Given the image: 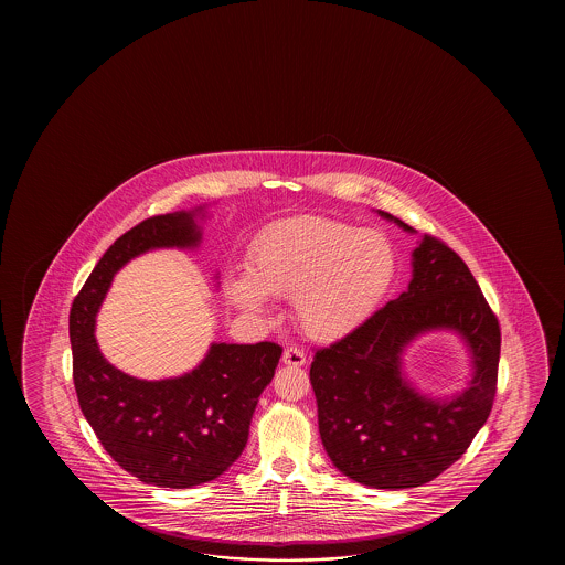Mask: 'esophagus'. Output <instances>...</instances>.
Returning <instances> with one entry per match:
<instances>
[{"mask_svg":"<svg viewBox=\"0 0 565 565\" xmlns=\"http://www.w3.org/2000/svg\"><path fill=\"white\" fill-rule=\"evenodd\" d=\"M282 363L285 365H292V367H300V365H305L307 363V358H305V353L297 348H288L285 349V353H282Z\"/></svg>","mask_w":565,"mask_h":565,"instance_id":"esophagus-1","label":"esophagus"}]
</instances>
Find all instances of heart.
Listing matches in <instances>:
<instances>
[{"instance_id":"b5f03b06","label":"heart","mask_w":565,"mask_h":565,"mask_svg":"<svg viewBox=\"0 0 565 565\" xmlns=\"http://www.w3.org/2000/svg\"><path fill=\"white\" fill-rule=\"evenodd\" d=\"M396 270V248L384 232L355 230L333 217L299 216L254 244L248 277H228L226 297L248 315L268 312L266 295L295 299L302 333L335 343L377 311Z\"/></svg>"}]
</instances>
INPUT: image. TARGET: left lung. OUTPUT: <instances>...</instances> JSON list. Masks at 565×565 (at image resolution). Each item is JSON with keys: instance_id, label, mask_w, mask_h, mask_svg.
I'll return each mask as SVG.
<instances>
[{"instance_id": "8db88e82", "label": "left lung", "mask_w": 565, "mask_h": 565, "mask_svg": "<svg viewBox=\"0 0 565 565\" xmlns=\"http://www.w3.org/2000/svg\"><path fill=\"white\" fill-rule=\"evenodd\" d=\"M377 214L416 234L399 217ZM434 330L455 332L470 353V382L452 397L424 395L403 372L405 349ZM499 353V321L469 266L424 234L412 253L408 288L312 360L319 433L331 462L372 489H412L436 479L489 418Z\"/></svg>"}]
</instances>
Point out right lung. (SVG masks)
I'll use <instances>...</instances> for the list:
<instances>
[{"label": "right lung", "mask_w": 565, "mask_h": 565, "mask_svg": "<svg viewBox=\"0 0 565 565\" xmlns=\"http://www.w3.org/2000/svg\"><path fill=\"white\" fill-rule=\"evenodd\" d=\"M205 217V205H198L125 232L96 263L71 309L74 387L86 422L119 467L169 489L217 479L238 460L282 348L270 341L212 343L192 372L139 380L100 353L96 312L115 275L132 258L161 248L195 250Z\"/></svg>", "instance_id": "obj_1"}]
</instances>
